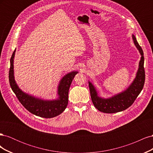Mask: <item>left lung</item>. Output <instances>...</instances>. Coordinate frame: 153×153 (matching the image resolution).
<instances>
[{
	"mask_svg": "<svg viewBox=\"0 0 153 153\" xmlns=\"http://www.w3.org/2000/svg\"><path fill=\"white\" fill-rule=\"evenodd\" d=\"M134 44L140 52L141 59L139 62L138 71L135 80L128 89L120 94L115 95L108 99L101 98L98 96V93L94 85L89 82L91 97L95 107L100 112L107 114L121 112L129 108L137 99V96L142 91L145 82V70L143 67L144 57L143 52L139 44L138 43L135 36L133 35Z\"/></svg>",
	"mask_w": 153,
	"mask_h": 153,
	"instance_id": "8db88e82",
	"label": "left lung"
}]
</instances>
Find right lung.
Segmentation results:
<instances>
[{"label":"right lung","mask_w":153,"mask_h":153,"mask_svg":"<svg viewBox=\"0 0 153 153\" xmlns=\"http://www.w3.org/2000/svg\"><path fill=\"white\" fill-rule=\"evenodd\" d=\"M16 49L10 59V68L9 71V80L14 93L22 105L30 112L37 116L44 118H52L57 116L66 109L68 103V92L73 79L77 71H72L64 76L60 82L58 87L59 99L55 100H43L36 98L23 92L14 78L13 59Z\"/></svg>","instance_id":"1"}]
</instances>
